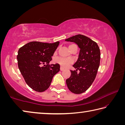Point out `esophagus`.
I'll return each instance as SVG.
<instances>
[{
    "instance_id": "esophagus-1",
    "label": "esophagus",
    "mask_w": 125,
    "mask_h": 125,
    "mask_svg": "<svg viewBox=\"0 0 125 125\" xmlns=\"http://www.w3.org/2000/svg\"><path fill=\"white\" fill-rule=\"evenodd\" d=\"M64 68H63V67H61V68H60V70L61 71H63V70H64Z\"/></svg>"
}]
</instances>
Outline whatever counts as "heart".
<instances>
[{"label": "heart", "mask_w": 125, "mask_h": 125, "mask_svg": "<svg viewBox=\"0 0 125 125\" xmlns=\"http://www.w3.org/2000/svg\"><path fill=\"white\" fill-rule=\"evenodd\" d=\"M73 45H69V47H71V46ZM54 61L55 63L60 64L61 66L63 67H66L69 64H71V63L73 62V60H71V59L64 58L62 57H57L54 59Z\"/></svg>", "instance_id": "heart-1"}]
</instances>
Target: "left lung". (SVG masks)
Here are the masks:
<instances>
[{
  "label": "left lung",
  "instance_id": "left-lung-1",
  "mask_svg": "<svg viewBox=\"0 0 125 125\" xmlns=\"http://www.w3.org/2000/svg\"><path fill=\"white\" fill-rule=\"evenodd\" d=\"M74 42L80 48L78 58L71 71V77L66 79L69 90L74 94H82L92 85L100 65V48L95 42L82 35L73 36L65 40Z\"/></svg>",
  "mask_w": 125,
  "mask_h": 125
}]
</instances>
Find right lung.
I'll use <instances>...</instances> for the list:
<instances>
[{
    "instance_id": "1",
    "label": "right lung",
    "mask_w": 125,
    "mask_h": 125,
    "mask_svg": "<svg viewBox=\"0 0 125 125\" xmlns=\"http://www.w3.org/2000/svg\"><path fill=\"white\" fill-rule=\"evenodd\" d=\"M59 43V41L52 43L33 41L19 50V69L26 84L33 90L38 92L47 90L53 77L60 71L58 63L49 65Z\"/></svg>"
}]
</instances>
